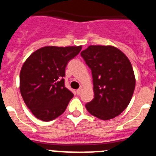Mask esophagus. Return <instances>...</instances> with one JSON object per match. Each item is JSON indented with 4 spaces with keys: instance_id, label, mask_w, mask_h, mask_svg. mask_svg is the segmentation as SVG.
<instances>
[{
    "instance_id": "34e87169",
    "label": "esophagus",
    "mask_w": 156,
    "mask_h": 156,
    "mask_svg": "<svg viewBox=\"0 0 156 156\" xmlns=\"http://www.w3.org/2000/svg\"><path fill=\"white\" fill-rule=\"evenodd\" d=\"M82 87H81V88H79V89H77V94L78 95H80L81 94V93H82Z\"/></svg>"
}]
</instances>
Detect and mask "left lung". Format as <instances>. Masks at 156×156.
<instances>
[{
  "mask_svg": "<svg viewBox=\"0 0 156 156\" xmlns=\"http://www.w3.org/2000/svg\"><path fill=\"white\" fill-rule=\"evenodd\" d=\"M92 70L94 98L86 104L92 115L109 120L130 102L136 79L126 55L112 45H90L81 52Z\"/></svg>",
  "mask_w": 156,
  "mask_h": 156,
  "instance_id": "obj_1",
  "label": "left lung"
}]
</instances>
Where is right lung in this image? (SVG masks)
Here are the masks:
<instances>
[{
  "label": "right lung",
  "instance_id": "add662e5",
  "mask_svg": "<svg viewBox=\"0 0 156 156\" xmlns=\"http://www.w3.org/2000/svg\"><path fill=\"white\" fill-rule=\"evenodd\" d=\"M82 45L44 46L24 62L20 75V89L26 105L37 119L52 121L65 112L74 97L65 87V68Z\"/></svg>",
  "mask_w": 156,
  "mask_h": 156
}]
</instances>
